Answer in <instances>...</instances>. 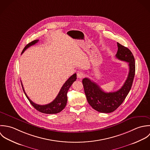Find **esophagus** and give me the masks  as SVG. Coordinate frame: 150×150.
Wrapping results in <instances>:
<instances>
[{
	"label": "esophagus",
	"mask_w": 150,
	"mask_h": 150,
	"mask_svg": "<svg viewBox=\"0 0 150 150\" xmlns=\"http://www.w3.org/2000/svg\"><path fill=\"white\" fill-rule=\"evenodd\" d=\"M84 76H85V74H84L83 72H81V71L78 72V73H77V76H78V78H82L84 77Z\"/></svg>",
	"instance_id": "obj_1"
}]
</instances>
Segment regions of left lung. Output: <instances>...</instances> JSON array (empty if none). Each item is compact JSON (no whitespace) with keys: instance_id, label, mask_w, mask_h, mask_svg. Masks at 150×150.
<instances>
[{"instance_id":"left-lung-1","label":"left lung","mask_w":150,"mask_h":150,"mask_svg":"<svg viewBox=\"0 0 150 150\" xmlns=\"http://www.w3.org/2000/svg\"><path fill=\"white\" fill-rule=\"evenodd\" d=\"M116 57L128 62L129 71L122 88L117 91L105 92L95 82L85 78L82 80L87 100L91 107L100 112L110 113L117 110L123 102L131 89L135 75V61L131 51L117 42Z\"/></svg>"}]
</instances>
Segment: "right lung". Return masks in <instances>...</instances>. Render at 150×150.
I'll return each mask as SVG.
<instances>
[{
    "instance_id": "obj_1",
    "label": "right lung",
    "mask_w": 150,
    "mask_h": 150,
    "mask_svg": "<svg viewBox=\"0 0 150 150\" xmlns=\"http://www.w3.org/2000/svg\"><path fill=\"white\" fill-rule=\"evenodd\" d=\"M38 41H39V40H35L30 42V43H28V45H27L23 49L21 53L23 54L27 49H28L31 46L36 44L37 42H38ZM76 74H74L70 78H69V79L63 85V86H62L61 89H60V91H59L58 95L57 96V97H56V98L50 103H49L48 104H46V105L37 104L34 103L32 101H31L30 98L27 95L25 90L24 89L23 84H21V85H22L23 89V91H24L27 98L30 102L32 105L36 110H38V111H39L40 112L44 113V114H57V113L60 112L65 107L67 102V94L68 90H69V88L72 85L74 82H75L76 81Z\"/></svg>"
}]
</instances>
